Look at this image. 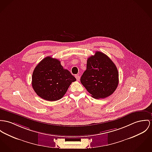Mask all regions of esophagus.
<instances>
[{
	"label": "esophagus",
	"mask_w": 152,
	"mask_h": 152,
	"mask_svg": "<svg viewBox=\"0 0 152 152\" xmlns=\"http://www.w3.org/2000/svg\"><path fill=\"white\" fill-rule=\"evenodd\" d=\"M75 77H76V80H77V81H79V80H80V76L77 75H76L75 76Z\"/></svg>",
	"instance_id": "1"
}]
</instances>
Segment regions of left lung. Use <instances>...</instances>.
<instances>
[{
  "mask_svg": "<svg viewBox=\"0 0 152 152\" xmlns=\"http://www.w3.org/2000/svg\"><path fill=\"white\" fill-rule=\"evenodd\" d=\"M80 82L94 98H105L117 88L118 72L116 66L106 54L96 51L94 56L87 59V69Z\"/></svg>",
  "mask_w": 152,
  "mask_h": 152,
  "instance_id": "1",
  "label": "left lung"
}]
</instances>
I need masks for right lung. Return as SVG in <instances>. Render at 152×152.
Instances as JSON below:
<instances>
[{
  "label": "right lung",
  "mask_w": 152,
  "mask_h": 152,
  "mask_svg": "<svg viewBox=\"0 0 152 152\" xmlns=\"http://www.w3.org/2000/svg\"><path fill=\"white\" fill-rule=\"evenodd\" d=\"M76 78L64 69L58 59L51 57L43 59L35 67L32 77V87L40 98L48 101L60 99Z\"/></svg>",
  "instance_id": "right-lung-1"
}]
</instances>
